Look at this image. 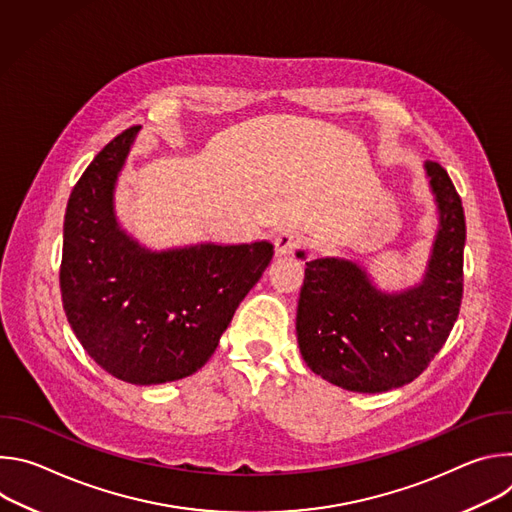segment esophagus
Wrapping results in <instances>:
<instances>
[{
	"label": "esophagus",
	"mask_w": 512,
	"mask_h": 512,
	"mask_svg": "<svg viewBox=\"0 0 512 512\" xmlns=\"http://www.w3.org/2000/svg\"><path fill=\"white\" fill-rule=\"evenodd\" d=\"M273 245H275V255L281 257V255H287L291 251H296L302 245V237L298 233H294V231H281V233L275 235Z\"/></svg>",
	"instance_id": "esophagus-1"
}]
</instances>
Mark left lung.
<instances>
[{
  "label": "left lung",
  "mask_w": 512,
  "mask_h": 512,
  "mask_svg": "<svg viewBox=\"0 0 512 512\" xmlns=\"http://www.w3.org/2000/svg\"><path fill=\"white\" fill-rule=\"evenodd\" d=\"M423 168L437 208V233L421 281L385 291L352 259L306 261L296 316L300 352L316 375L346 391L383 393L411 383L458 320L464 208L440 164L425 162ZM296 255L306 259V251Z\"/></svg>",
  "instance_id": "1"
}]
</instances>
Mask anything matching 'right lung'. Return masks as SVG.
<instances>
[{"label": "right lung", "mask_w": 512, "mask_h": 512, "mask_svg": "<svg viewBox=\"0 0 512 512\" xmlns=\"http://www.w3.org/2000/svg\"><path fill=\"white\" fill-rule=\"evenodd\" d=\"M141 127L89 164L64 214L62 304L72 332L115 379L160 385L194 375L273 257L269 241L154 251L117 221L115 186Z\"/></svg>", "instance_id": "obj_1"}]
</instances>
